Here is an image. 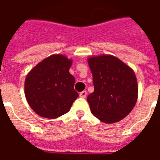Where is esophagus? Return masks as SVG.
Here are the masks:
<instances>
[{
  "label": "esophagus",
  "instance_id": "esophagus-1",
  "mask_svg": "<svg viewBox=\"0 0 160 160\" xmlns=\"http://www.w3.org/2000/svg\"><path fill=\"white\" fill-rule=\"evenodd\" d=\"M86 95H87V92H86L85 90H84V91H82V92L80 93V97L85 98V97H86Z\"/></svg>",
  "mask_w": 160,
  "mask_h": 160
}]
</instances>
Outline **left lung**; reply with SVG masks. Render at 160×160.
Listing matches in <instances>:
<instances>
[{"instance_id": "left-lung-1", "label": "left lung", "mask_w": 160, "mask_h": 160, "mask_svg": "<svg viewBox=\"0 0 160 160\" xmlns=\"http://www.w3.org/2000/svg\"><path fill=\"white\" fill-rule=\"evenodd\" d=\"M95 90L88 95L91 113L106 124L121 120L134 109L138 83L134 70L119 58L101 55L88 58Z\"/></svg>"}]
</instances>
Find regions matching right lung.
Returning <instances> with one entry per match:
<instances>
[{
  "label": "right lung",
  "mask_w": 160,
  "mask_h": 160,
  "mask_svg": "<svg viewBox=\"0 0 160 160\" xmlns=\"http://www.w3.org/2000/svg\"><path fill=\"white\" fill-rule=\"evenodd\" d=\"M72 60L63 55H52L38 63L27 74L25 95L36 114L56 119L66 114L79 96L74 90L75 78L70 75Z\"/></svg>",
  "instance_id": "right-lung-1"
}]
</instances>
